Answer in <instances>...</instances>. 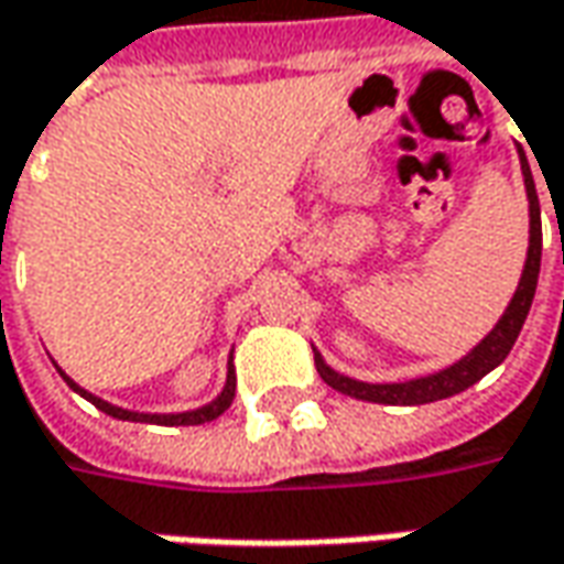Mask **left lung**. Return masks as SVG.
Instances as JSON below:
<instances>
[{
	"instance_id": "8db88e82",
	"label": "left lung",
	"mask_w": 564,
	"mask_h": 564,
	"mask_svg": "<svg viewBox=\"0 0 564 564\" xmlns=\"http://www.w3.org/2000/svg\"><path fill=\"white\" fill-rule=\"evenodd\" d=\"M521 155V174H524V193H528V215H531V237H528V259H524V271H521V281L514 286V296L506 305L502 318L496 321L494 330L477 343L468 356H462L453 361L449 368L434 371L427 378H412L402 380V383H368V380L346 378L340 371H334L318 349H315V368H318L321 380L334 390H340L346 397L365 399V402H380V405H424V402H437V399H449L468 390L471 383L490 375L496 365H502V359L512 352L514 340L524 327V318L531 312V302L536 293V278H540V252H543V230H540V199H536L534 174L531 165L524 159V152L518 149Z\"/></svg>"
}]
</instances>
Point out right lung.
Returning <instances> with one entry per match:
<instances>
[{
	"label": "right lung",
	"mask_w": 564,
	"mask_h": 564,
	"mask_svg": "<svg viewBox=\"0 0 564 564\" xmlns=\"http://www.w3.org/2000/svg\"><path fill=\"white\" fill-rule=\"evenodd\" d=\"M58 368V365H55ZM58 375L65 378V383H68L74 393H80V397L87 399V402H93L99 412H106V415L118 417V421H147V424H165V427H177V424H205V421H215L218 415H224L227 409H230V402H234V393H237V375H234V356H230V361H227V380H224V390L218 393V397L212 399L208 405H203V409H193V412H177V415H152V412H130V409H121V405H111V402H106V399L93 397L89 390H84L80 383H74V380L58 368Z\"/></svg>",
	"instance_id": "1"
}]
</instances>
